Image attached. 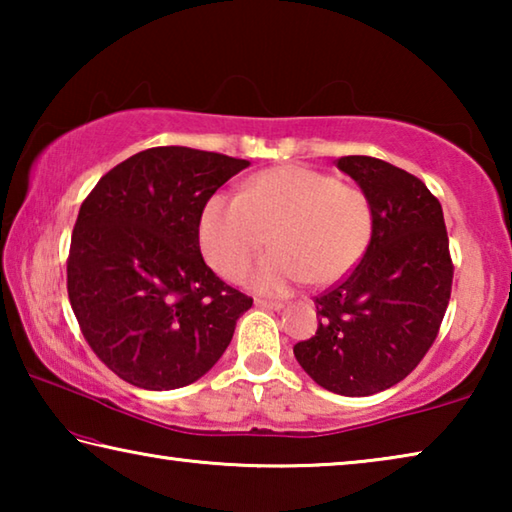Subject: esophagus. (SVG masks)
Instances as JSON below:
<instances>
[{
  "label": "esophagus",
  "mask_w": 512,
  "mask_h": 512,
  "mask_svg": "<svg viewBox=\"0 0 512 512\" xmlns=\"http://www.w3.org/2000/svg\"><path fill=\"white\" fill-rule=\"evenodd\" d=\"M255 307H259V309H271V311H280L284 305H282V302H277V300L255 298Z\"/></svg>",
  "instance_id": "obj_1"
}]
</instances>
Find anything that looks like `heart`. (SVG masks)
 Wrapping results in <instances>:
<instances>
[{
  "instance_id": "1",
  "label": "heart",
  "mask_w": 512,
  "mask_h": 512,
  "mask_svg": "<svg viewBox=\"0 0 512 512\" xmlns=\"http://www.w3.org/2000/svg\"><path fill=\"white\" fill-rule=\"evenodd\" d=\"M375 212L361 187L300 164L266 169L244 194H214L198 237L207 262L239 280L266 244L273 250L250 271V287L284 293L300 282L327 287L348 275L366 253Z\"/></svg>"
}]
</instances>
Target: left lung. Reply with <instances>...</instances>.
I'll return each mask as SVG.
<instances>
[{"label":"left lung","mask_w":512,"mask_h":512,"mask_svg":"<svg viewBox=\"0 0 512 512\" xmlns=\"http://www.w3.org/2000/svg\"><path fill=\"white\" fill-rule=\"evenodd\" d=\"M336 164L368 194L375 223L361 262L316 296L318 329L293 354L318 386L366 397L395 386L429 352L454 264L443 207L420 178L368 155Z\"/></svg>","instance_id":"obj_1"}]
</instances>
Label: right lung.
<instances>
[{
  "mask_svg": "<svg viewBox=\"0 0 512 512\" xmlns=\"http://www.w3.org/2000/svg\"><path fill=\"white\" fill-rule=\"evenodd\" d=\"M248 164L155 146L110 169L83 201L67 257L69 302L92 352L128 384H192L253 307L198 246L205 203Z\"/></svg>",
  "mask_w": 512,
  "mask_h": 512,
  "instance_id": "obj_1",
  "label": "right lung"
}]
</instances>
